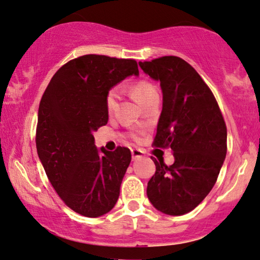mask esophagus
I'll return each mask as SVG.
<instances>
[{"label":"esophagus","mask_w":260,"mask_h":260,"mask_svg":"<svg viewBox=\"0 0 260 260\" xmlns=\"http://www.w3.org/2000/svg\"><path fill=\"white\" fill-rule=\"evenodd\" d=\"M131 155H133V159L136 160L138 158H142L144 156V151L141 149H131Z\"/></svg>","instance_id":"34e87169"}]
</instances>
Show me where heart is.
Returning <instances> with one entry per match:
<instances>
[{
  "label": "heart",
  "instance_id": "heart-1",
  "mask_svg": "<svg viewBox=\"0 0 260 260\" xmlns=\"http://www.w3.org/2000/svg\"><path fill=\"white\" fill-rule=\"evenodd\" d=\"M131 92H133V95L135 99H136L137 102L143 105V107L148 104L151 100L159 97V91H158L157 86L153 84L152 82L146 80L137 81L136 83L131 86ZM119 96H121V92H119V89L117 86H114V88L108 90L104 99V104L109 115L114 114L116 109H117ZM130 137L133 138L134 141H139L138 134H131Z\"/></svg>",
  "mask_w": 260,
  "mask_h": 260
}]
</instances>
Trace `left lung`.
I'll return each instance as SVG.
<instances>
[{
  "label": "left lung",
  "instance_id": "8db88e82",
  "mask_svg": "<svg viewBox=\"0 0 260 260\" xmlns=\"http://www.w3.org/2000/svg\"><path fill=\"white\" fill-rule=\"evenodd\" d=\"M160 82L163 109L152 145L174 151L175 163L152 158L146 194L158 211L180 216L199 205L217 182L226 156V124L211 89L186 61L163 56L139 62Z\"/></svg>",
  "mask_w": 260,
  "mask_h": 260
}]
</instances>
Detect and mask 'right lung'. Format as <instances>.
<instances>
[{"mask_svg": "<svg viewBox=\"0 0 260 260\" xmlns=\"http://www.w3.org/2000/svg\"><path fill=\"white\" fill-rule=\"evenodd\" d=\"M133 74L135 59L80 56L56 71L41 99L37 153L59 198L82 216H102L118 199L131 152L117 146L100 155L92 131L108 123V90Z\"/></svg>", "mask_w": 260, "mask_h": 260, "instance_id": "add662e5", "label": "right lung"}]
</instances>
